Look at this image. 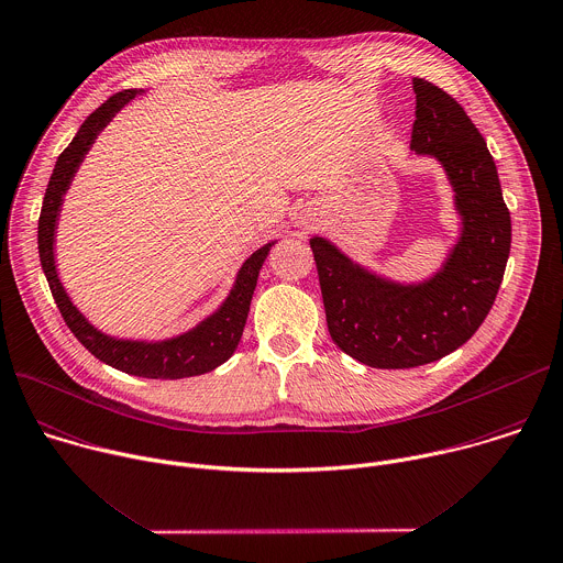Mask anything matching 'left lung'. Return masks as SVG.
<instances>
[{
	"label": "left lung",
	"mask_w": 563,
	"mask_h": 563,
	"mask_svg": "<svg viewBox=\"0 0 563 563\" xmlns=\"http://www.w3.org/2000/svg\"><path fill=\"white\" fill-rule=\"evenodd\" d=\"M411 156L446 174L460 234L422 280H396L311 236L331 340L376 368H411L462 346L488 316L510 254V214L495 161L464 108L427 79H413Z\"/></svg>",
	"instance_id": "obj_1"
}]
</instances>
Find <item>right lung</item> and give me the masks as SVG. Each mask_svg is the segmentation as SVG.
Segmentation results:
<instances>
[{
    "label": "right lung",
    "mask_w": 563,
    "mask_h": 563,
    "mask_svg": "<svg viewBox=\"0 0 563 563\" xmlns=\"http://www.w3.org/2000/svg\"><path fill=\"white\" fill-rule=\"evenodd\" d=\"M143 92L145 90H125L110 97L81 123L70 145L59 154L46 187L44 203H42L37 247H40L42 269L46 274L53 298L66 324L95 357H99L101 362L123 373H130V376L152 378V380H180V378L201 376V373H208L232 357L247 322L261 267L269 256L272 245H276L278 241L265 243L250 258H245V263L236 272V278L225 300L210 316L199 320L195 327L180 331L176 335L158 338V340L119 338L95 327L84 316V311L73 302L70 294L66 291L57 269L55 245H57V225H59L64 199L97 136L136 95H143Z\"/></svg>",
    "instance_id": "right-lung-1"
}]
</instances>
